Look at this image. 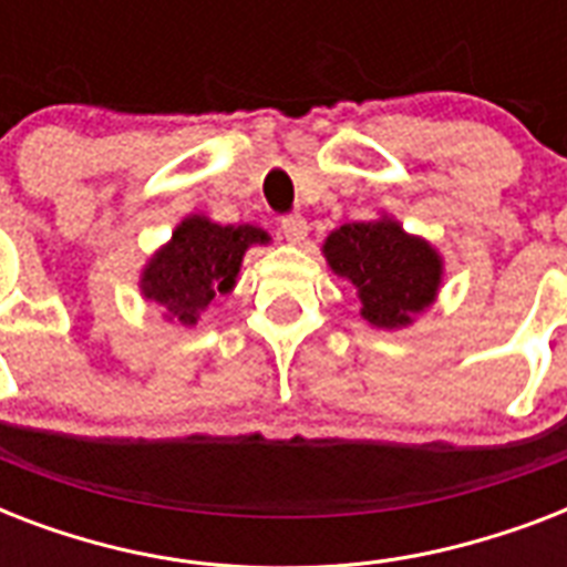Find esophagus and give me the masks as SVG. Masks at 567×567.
I'll return each mask as SVG.
<instances>
[{
    "label": "esophagus",
    "mask_w": 567,
    "mask_h": 567,
    "mask_svg": "<svg viewBox=\"0 0 567 567\" xmlns=\"http://www.w3.org/2000/svg\"><path fill=\"white\" fill-rule=\"evenodd\" d=\"M282 235L291 240V244H302L306 235H309V223H306V217H300V214H288V217H282Z\"/></svg>",
    "instance_id": "obj_1"
}]
</instances>
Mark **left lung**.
Listing matches in <instances>:
<instances>
[{"label": "left lung", "instance_id": "8db88e82", "mask_svg": "<svg viewBox=\"0 0 567 567\" xmlns=\"http://www.w3.org/2000/svg\"><path fill=\"white\" fill-rule=\"evenodd\" d=\"M323 256L338 276L355 285L362 318L373 327H409L412 315L439 293V252L385 217L336 229L323 244Z\"/></svg>", "mask_w": 567, "mask_h": 567}]
</instances>
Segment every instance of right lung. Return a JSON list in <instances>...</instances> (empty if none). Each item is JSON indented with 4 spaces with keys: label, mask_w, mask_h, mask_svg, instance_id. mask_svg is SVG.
Segmentation results:
<instances>
[{
    "label": "right lung",
    "mask_w": 567,
    "mask_h": 567,
    "mask_svg": "<svg viewBox=\"0 0 567 567\" xmlns=\"http://www.w3.org/2000/svg\"><path fill=\"white\" fill-rule=\"evenodd\" d=\"M267 240V231L256 226H220L194 214L146 265L141 291L190 327L217 293L231 291L244 252Z\"/></svg>",
    "instance_id": "1"
}]
</instances>
